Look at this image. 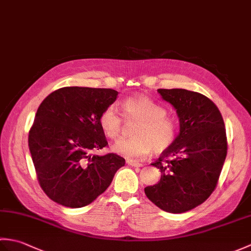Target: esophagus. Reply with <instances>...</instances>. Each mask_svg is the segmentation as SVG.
Returning <instances> with one entry per match:
<instances>
[{
	"label": "esophagus",
	"instance_id": "esophagus-1",
	"mask_svg": "<svg viewBox=\"0 0 251 251\" xmlns=\"http://www.w3.org/2000/svg\"><path fill=\"white\" fill-rule=\"evenodd\" d=\"M127 164H128L131 167H141L142 166L141 163L136 162V161H127Z\"/></svg>",
	"mask_w": 251,
	"mask_h": 251
}]
</instances>
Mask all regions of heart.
I'll list each match as a JSON object with an SVG mask.
<instances>
[{
	"label": "heart",
	"mask_w": 251,
	"mask_h": 251,
	"mask_svg": "<svg viewBox=\"0 0 251 251\" xmlns=\"http://www.w3.org/2000/svg\"><path fill=\"white\" fill-rule=\"evenodd\" d=\"M122 110L126 120L139 122L132 139L121 140L112 150L121 156L136 161L147 156L154 149L163 152L175 141L177 125L166 115V110L143 96H137L123 101ZM101 129L106 137L117 139L121 136L123 120L114 106H108L99 117Z\"/></svg>",
	"instance_id": "1"
}]
</instances>
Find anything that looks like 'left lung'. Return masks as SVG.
I'll use <instances>...</instances> for the list:
<instances>
[{
    "instance_id": "8db88e82",
    "label": "left lung",
    "mask_w": 251,
    "mask_h": 251,
    "mask_svg": "<svg viewBox=\"0 0 251 251\" xmlns=\"http://www.w3.org/2000/svg\"><path fill=\"white\" fill-rule=\"evenodd\" d=\"M157 93L177 112L180 129L152 164L162 173L161 180L145 193L162 210L182 214L204 202L216 188L226 157L225 122L217 105L200 93L182 88Z\"/></svg>"
}]
</instances>
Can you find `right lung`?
I'll return each mask as SVG.
<instances>
[{
	"instance_id": "1",
	"label": "right lung",
	"mask_w": 251,
	"mask_h": 251,
	"mask_svg": "<svg viewBox=\"0 0 251 251\" xmlns=\"http://www.w3.org/2000/svg\"><path fill=\"white\" fill-rule=\"evenodd\" d=\"M119 93L110 88L63 87L36 111L29 131V150L41 188L51 201L70 208L94 201L111 184L125 159L110 153L99 117Z\"/></svg>"
}]
</instances>
